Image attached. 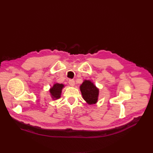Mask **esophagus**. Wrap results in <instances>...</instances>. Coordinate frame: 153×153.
<instances>
[{"label": "esophagus", "mask_w": 153, "mask_h": 153, "mask_svg": "<svg viewBox=\"0 0 153 153\" xmlns=\"http://www.w3.org/2000/svg\"><path fill=\"white\" fill-rule=\"evenodd\" d=\"M69 84L71 86L73 87V86H74V85H75V81H74V80L70 79L69 81Z\"/></svg>", "instance_id": "obj_1"}]
</instances>
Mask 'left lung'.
<instances>
[{
  "label": "left lung",
  "mask_w": 153,
  "mask_h": 153,
  "mask_svg": "<svg viewBox=\"0 0 153 153\" xmlns=\"http://www.w3.org/2000/svg\"><path fill=\"white\" fill-rule=\"evenodd\" d=\"M79 89L83 99L87 104L94 105L98 102L99 89L90 80H84L80 85Z\"/></svg>",
  "instance_id": "8db88e82"
}]
</instances>
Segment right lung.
I'll use <instances>...</instances> for the list:
<instances>
[{
  "instance_id": "obj_1",
  "label": "right lung",
  "mask_w": 153,
  "mask_h": 153,
  "mask_svg": "<svg viewBox=\"0 0 153 153\" xmlns=\"http://www.w3.org/2000/svg\"><path fill=\"white\" fill-rule=\"evenodd\" d=\"M65 87L63 84L54 83L49 90L51 97L53 100H57L61 97L63 88Z\"/></svg>"
}]
</instances>
